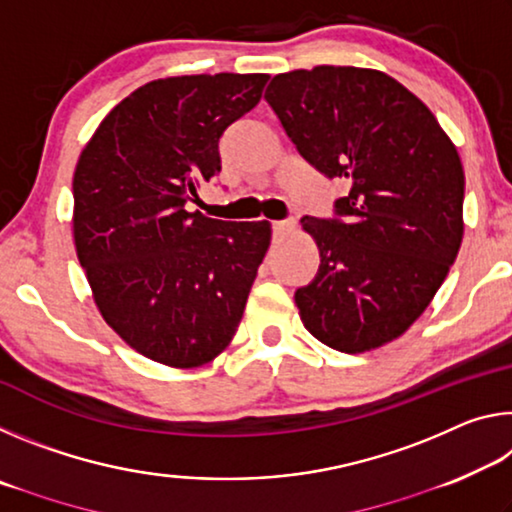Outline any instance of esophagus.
I'll list each match as a JSON object with an SVG mask.
<instances>
[{
	"instance_id": "esophagus-1",
	"label": "esophagus",
	"mask_w": 512,
	"mask_h": 512,
	"mask_svg": "<svg viewBox=\"0 0 512 512\" xmlns=\"http://www.w3.org/2000/svg\"><path fill=\"white\" fill-rule=\"evenodd\" d=\"M293 228H296V221H293V219H287V221H273V235H275V237L287 235V232L293 230Z\"/></svg>"
}]
</instances>
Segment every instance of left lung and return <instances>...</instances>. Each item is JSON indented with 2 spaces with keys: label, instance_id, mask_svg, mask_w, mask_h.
Returning <instances> with one entry per match:
<instances>
[{
  "label": "left lung",
  "instance_id": "obj_1",
  "mask_svg": "<svg viewBox=\"0 0 512 512\" xmlns=\"http://www.w3.org/2000/svg\"><path fill=\"white\" fill-rule=\"evenodd\" d=\"M264 99L302 158L350 192L341 219L305 216L318 273L296 291L302 325L357 354L402 336L463 241L465 173L433 112L379 69L316 65L273 76Z\"/></svg>",
  "mask_w": 512,
  "mask_h": 512
}]
</instances>
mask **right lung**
I'll return each instance as SVG.
<instances>
[{"instance_id":"right-lung-1","label":"right lung","mask_w":512,"mask_h":512,"mask_svg":"<svg viewBox=\"0 0 512 512\" xmlns=\"http://www.w3.org/2000/svg\"><path fill=\"white\" fill-rule=\"evenodd\" d=\"M268 74L169 76L112 108L74 169V246L103 320L146 359L198 368L228 348L268 221L185 210L221 171L225 128L253 110Z\"/></svg>"}]
</instances>
